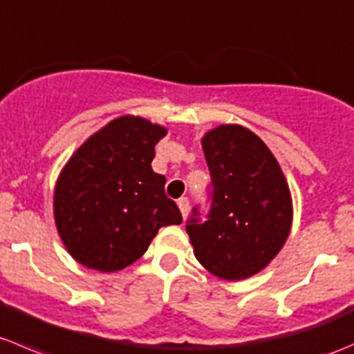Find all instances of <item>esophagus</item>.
Here are the masks:
<instances>
[{"label":"esophagus","mask_w":354,"mask_h":354,"mask_svg":"<svg viewBox=\"0 0 354 354\" xmlns=\"http://www.w3.org/2000/svg\"><path fill=\"white\" fill-rule=\"evenodd\" d=\"M177 205H178V209H180V213H182V218H187V215H189V199L187 198H180L177 201Z\"/></svg>","instance_id":"1"}]
</instances>
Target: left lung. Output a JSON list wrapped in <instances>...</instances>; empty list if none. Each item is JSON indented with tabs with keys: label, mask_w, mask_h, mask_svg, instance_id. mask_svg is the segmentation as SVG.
I'll return each mask as SVG.
<instances>
[{
	"label": "left lung",
	"mask_w": 354,
	"mask_h": 354,
	"mask_svg": "<svg viewBox=\"0 0 354 354\" xmlns=\"http://www.w3.org/2000/svg\"><path fill=\"white\" fill-rule=\"evenodd\" d=\"M203 151L212 176V208L185 230L199 263L223 281L263 270L288 241L292 199L281 165L250 129L225 124L206 132Z\"/></svg>",
	"instance_id": "obj_1"
}]
</instances>
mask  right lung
Instances as JSON below:
<instances>
[{
  "mask_svg": "<svg viewBox=\"0 0 354 354\" xmlns=\"http://www.w3.org/2000/svg\"><path fill=\"white\" fill-rule=\"evenodd\" d=\"M167 129L124 115L94 132L66 162L55 185V223L66 251L93 270L117 272L142 257L160 227L182 215L153 172Z\"/></svg>",
  "mask_w": 354,
  "mask_h": 354,
  "instance_id": "add662e5",
  "label": "right lung"
}]
</instances>
